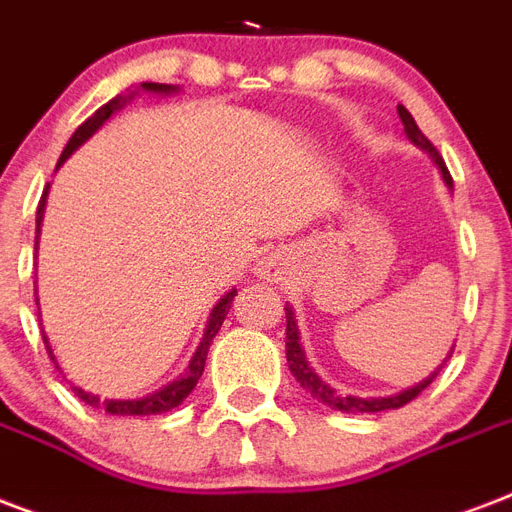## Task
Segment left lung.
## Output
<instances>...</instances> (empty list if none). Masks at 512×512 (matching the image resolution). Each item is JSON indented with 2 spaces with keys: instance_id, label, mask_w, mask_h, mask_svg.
I'll return each instance as SVG.
<instances>
[{
  "instance_id": "obj_1",
  "label": "left lung",
  "mask_w": 512,
  "mask_h": 512,
  "mask_svg": "<svg viewBox=\"0 0 512 512\" xmlns=\"http://www.w3.org/2000/svg\"><path fill=\"white\" fill-rule=\"evenodd\" d=\"M398 114H400V122H403V128H406V136L411 138L419 149H425V152L433 157L438 170H441L443 181L451 186L449 168H446V162H443V157L438 154V149L430 144V138L417 128V122H414V117L408 114L406 106H398ZM285 358H288V368H291V374L296 376V382L310 392L312 398L320 400L323 406L334 408V411H347V414H366V411H387V408L406 406V403H411V400L417 398L419 392L425 390L427 384L433 382L435 376H438V371L443 368L441 366L438 371H433V374L427 376L425 382H419L417 387L398 392V395H387V398H355V395H342V392H336L334 387H328V384L323 382L315 371H312L310 360H307V355H304V350H301L299 326H296V318H293V310L288 307V304H285ZM443 363H446V360H443Z\"/></svg>"
}]
</instances>
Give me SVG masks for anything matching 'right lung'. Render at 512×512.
Returning a JSON list of instances; mask_svg holds the SVG:
<instances>
[{
	"label": "right lung",
	"instance_id": "obj_1",
	"mask_svg": "<svg viewBox=\"0 0 512 512\" xmlns=\"http://www.w3.org/2000/svg\"><path fill=\"white\" fill-rule=\"evenodd\" d=\"M141 90H146V93L168 95V93H176L178 87L160 85V82H141ZM130 98H133V95H128V98L117 95V98H112L109 104L101 106L93 117H87V120L74 130V136L69 138V144H66V149H63L58 165H63V160H66L77 146L85 144L87 138L93 136L95 130L101 128V125H104V122L109 120L117 109H122V106L128 104ZM45 202H47V189L45 194H42V200H39V208H37V240H39V227H42V216H45ZM235 296L237 291H229L227 296L213 307L211 318H208V328H205V336H202L200 347H197V352H194V358L189 360V368H186L184 374L178 376L176 382H170L168 387H162V390L152 392V395H146V398H138V400H101L98 395H93V392L82 390V387H71V390H74V395H77L79 400H85L87 406L104 408L106 414H112V417H152V414H165V411H170V408H176L178 403H181V400L194 390V384L200 382L202 371H205V358H208V350H211V344H213V336L219 334L221 323H224V318H227V312L229 307H232V299H235ZM42 339H45L47 352H50V358H53V350H50V344H47V336L42 334Z\"/></svg>",
	"mask_w": 512,
	"mask_h": 512
}]
</instances>
